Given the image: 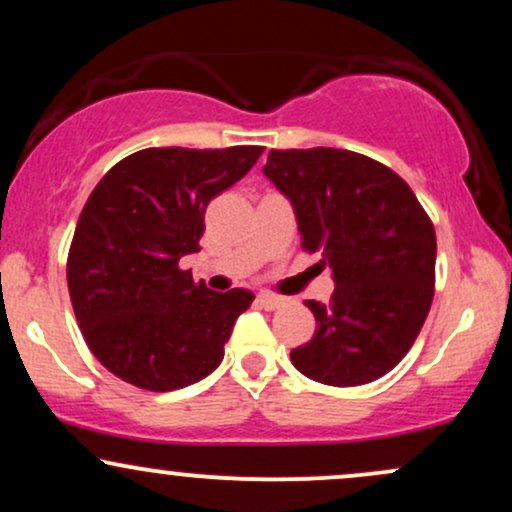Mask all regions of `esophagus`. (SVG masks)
Returning a JSON list of instances; mask_svg holds the SVG:
<instances>
[{"label": "esophagus", "instance_id": "1", "mask_svg": "<svg viewBox=\"0 0 512 512\" xmlns=\"http://www.w3.org/2000/svg\"><path fill=\"white\" fill-rule=\"evenodd\" d=\"M257 303H260L264 310H276L284 305V298L274 296V293H260V296H257Z\"/></svg>", "mask_w": 512, "mask_h": 512}]
</instances>
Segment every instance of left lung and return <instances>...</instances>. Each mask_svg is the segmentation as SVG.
<instances>
[{
    "label": "left lung",
    "instance_id": "8db88e82",
    "mask_svg": "<svg viewBox=\"0 0 512 512\" xmlns=\"http://www.w3.org/2000/svg\"><path fill=\"white\" fill-rule=\"evenodd\" d=\"M264 175L291 199L301 248L330 264V303L293 366L334 387L383 378L407 356L436 291V228L392 168L346 149H272Z\"/></svg>",
    "mask_w": 512,
    "mask_h": 512
}]
</instances>
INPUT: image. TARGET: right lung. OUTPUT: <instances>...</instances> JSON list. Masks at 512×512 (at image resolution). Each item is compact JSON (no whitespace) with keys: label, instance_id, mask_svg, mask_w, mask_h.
Wrapping results in <instances>:
<instances>
[{"label":"right lung","instance_id":"add662e5","mask_svg":"<svg viewBox=\"0 0 512 512\" xmlns=\"http://www.w3.org/2000/svg\"><path fill=\"white\" fill-rule=\"evenodd\" d=\"M264 146L142 149L115 163L86 199L67 255L72 308L91 354L151 392L187 387L221 363L252 293L209 291L180 269L199 250L204 211Z\"/></svg>","mask_w":512,"mask_h":512}]
</instances>
